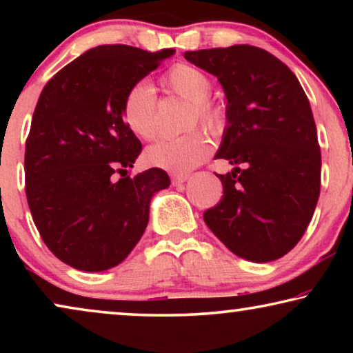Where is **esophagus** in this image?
Segmentation results:
<instances>
[{
    "mask_svg": "<svg viewBox=\"0 0 353 353\" xmlns=\"http://www.w3.org/2000/svg\"><path fill=\"white\" fill-rule=\"evenodd\" d=\"M188 178H190V175H173L172 176V185L173 186H180V185H183V183H185Z\"/></svg>",
    "mask_w": 353,
    "mask_h": 353,
    "instance_id": "esophagus-1",
    "label": "esophagus"
}]
</instances>
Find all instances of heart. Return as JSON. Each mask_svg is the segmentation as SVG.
<instances>
[{"instance_id":"heart-1","label":"heart","mask_w":353,"mask_h":353,"mask_svg":"<svg viewBox=\"0 0 353 353\" xmlns=\"http://www.w3.org/2000/svg\"><path fill=\"white\" fill-rule=\"evenodd\" d=\"M167 93L190 101L191 112L188 128L201 123L212 137H220L228 127V109L219 99L210 98L212 80L199 67L180 62L170 67L161 79ZM157 96L151 85L139 81L128 88L122 101V117L127 127L141 139L157 134ZM210 143L199 130L183 137L161 139L148 148L144 159L151 167L162 168L176 175L188 173L209 156Z\"/></svg>"}]
</instances>
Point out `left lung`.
Returning a JSON list of instances; mask_svg holds the SVG:
<instances>
[{
  "mask_svg": "<svg viewBox=\"0 0 353 353\" xmlns=\"http://www.w3.org/2000/svg\"><path fill=\"white\" fill-rule=\"evenodd\" d=\"M185 57L215 75L228 99V127L215 159L234 168L216 175L223 196L204 212L205 225L238 257L281 259L305 233L320 197L321 152L305 91L284 62L257 46Z\"/></svg>",
  "mask_w": 353,
  "mask_h": 353,
  "instance_id": "obj_1",
  "label": "left lung"
}]
</instances>
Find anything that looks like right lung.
Returning <instances> with one entry per match:
<instances>
[{
  "instance_id": "obj_1",
  "label": "right lung",
  "mask_w": 353,
  "mask_h": 353,
  "mask_svg": "<svg viewBox=\"0 0 353 353\" xmlns=\"http://www.w3.org/2000/svg\"><path fill=\"white\" fill-rule=\"evenodd\" d=\"M175 50L103 45L43 88L26 143V194L48 249L81 272L123 262L141 239L149 204L170 185L162 168L127 177L141 141L122 117L128 88ZM125 174L120 181L113 175Z\"/></svg>"
}]
</instances>
